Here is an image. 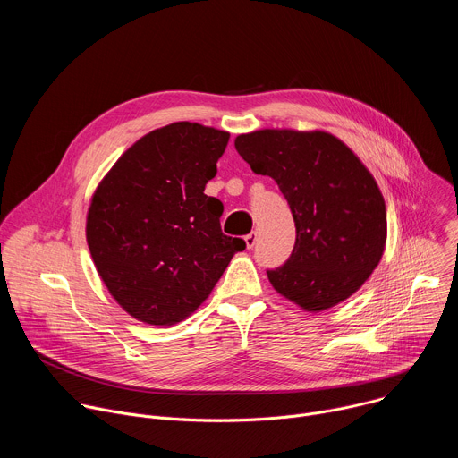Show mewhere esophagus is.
Returning a JSON list of instances; mask_svg holds the SVG:
<instances>
[{
	"instance_id": "1",
	"label": "esophagus",
	"mask_w": 458,
	"mask_h": 458,
	"mask_svg": "<svg viewBox=\"0 0 458 458\" xmlns=\"http://www.w3.org/2000/svg\"><path fill=\"white\" fill-rule=\"evenodd\" d=\"M244 242H246V248H248V250H251V248L255 246V242H257V232L248 233V235L244 237Z\"/></svg>"
}]
</instances>
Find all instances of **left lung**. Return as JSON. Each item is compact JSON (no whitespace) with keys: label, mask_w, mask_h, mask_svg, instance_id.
Listing matches in <instances>:
<instances>
[{"label":"left lung","mask_w":458,"mask_h":458,"mask_svg":"<svg viewBox=\"0 0 458 458\" xmlns=\"http://www.w3.org/2000/svg\"><path fill=\"white\" fill-rule=\"evenodd\" d=\"M235 150L279 184L295 221L290 259L267 272L276 292L313 313L353 295L380 263L387 233L384 198L362 161L322 130H255L235 138Z\"/></svg>","instance_id":"8db88e82"}]
</instances>
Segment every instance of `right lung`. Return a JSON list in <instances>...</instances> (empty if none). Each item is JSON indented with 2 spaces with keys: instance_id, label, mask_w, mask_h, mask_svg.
Returning a JSON list of instances; mask_svg holds the SVG:
<instances>
[{
  "instance_id": "right-lung-1",
  "label": "right lung",
  "mask_w": 458,
  "mask_h": 458,
  "mask_svg": "<svg viewBox=\"0 0 458 458\" xmlns=\"http://www.w3.org/2000/svg\"><path fill=\"white\" fill-rule=\"evenodd\" d=\"M228 140L199 123L166 124L130 147L98 184L87 242L101 281L134 318H186L246 248L223 233V203L205 193Z\"/></svg>"
}]
</instances>
